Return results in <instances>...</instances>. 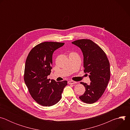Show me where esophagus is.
I'll return each instance as SVG.
<instances>
[{"mask_svg": "<svg viewBox=\"0 0 130 130\" xmlns=\"http://www.w3.org/2000/svg\"><path fill=\"white\" fill-rule=\"evenodd\" d=\"M68 83V84H76L77 82H76V81L70 80V81H69Z\"/></svg>", "mask_w": 130, "mask_h": 130, "instance_id": "1", "label": "esophagus"}]
</instances>
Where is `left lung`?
<instances>
[{"label":"left lung","mask_w":130,"mask_h":130,"mask_svg":"<svg viewBox=\"0 0 130 130\" xmlns=\"http://www.w3.org/2000/svg\"><path fill=\"white\" fill-rule=\"evenodd\" d=\"M79 47L83 54L85 73L89 74V84L81 82L85 87L80 99L88 104L97 102L102 96L110 79V65L104 51L90 40L82 39L72 42Z\"/></svg>","instance_id":"left-lung-1"}]
</instances>
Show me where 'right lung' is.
<instances>
[{
    "instance_id": "1",
    "label": "right lung",
    "mask_w": 130,
    "mask_h": 130,
    "mask_svg": "<svg viewBox=\"0 0 130 130\" xmlns=\"http://www.w3.org/2000/svg\"><path fill=\"white\" fill-rule=\"evenodd\" d=\"M64 45L53 42L40 43L31 49L27 58L24 81L31 97L43 106L57 103L67 85V81L56 82L47 79L52 69L53 53Z\"/></svg>"
}]
</instances>
